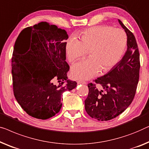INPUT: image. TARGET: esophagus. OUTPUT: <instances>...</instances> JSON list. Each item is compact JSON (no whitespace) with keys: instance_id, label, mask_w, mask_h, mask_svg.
Instances as JSON below:
<instances>
[{"instance_id":"esophagus-1","label":"esophagus","mask_w":149,"mask_h":149,"mask_svg":"<svg viewBox=\"0 0 149 149\" xmlns=\"http://www.w3.org/2000/svg\"><path fill=\"white\" fill-rule=\"evenodd\" d=\"M77 84L79 85V84H86V82L84 81H77Z\"/></svg>"}]
</instances>
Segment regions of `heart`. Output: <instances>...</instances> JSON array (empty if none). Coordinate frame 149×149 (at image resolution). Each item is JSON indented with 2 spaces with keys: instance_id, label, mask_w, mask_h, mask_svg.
<instances>
[{
  "instance_id": "1",
  "label": "heart",
  "mask_w": 149,
  "mask_h": 149,
  "mask_svg": "<svg viewBox=\"0 0 149 149\" xmlns=\"http://www.w3.org/2000/svg\"><path fill=\"white\" fill-rule=\"evenodd\" d=\"M81 41L70 37L66 43V52L70 62L83 58L89 51L90 59L75 64L71 70L73 78L86 79L93 77L100 70L107 72L119 62L127 44L122 29L109 25H97L79 33Z\"/></svg>"
}]
</instances>
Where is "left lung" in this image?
<instances>
[{
  "mask_svg": "<svg viewBox=\"0 0 149 149\" xmlns=\"http://www.w3.org/2000/svg\"><path fill=\"white\" fill-rule=\"evenodd\" d=\"M127 35V49L124 56L107 74L88 84L89 94L85 110L99 121L113 119L131 104L139 80L140 54L134 34L118 19ZM102 87H96V84Z\"/></svg>",
  "mask_w": 149,
  "mask_h": 149,
  "instance_id": "obj_1",
  "label": "left lung"
}]
</instances>
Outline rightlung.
<instances>
[{
    "label": "right lung",
    "mask_w": 149,
    "mask_h": 149,
    "mask_svg": "<svg viewBox=\"0 0 149 149\" xmlns=\"http://www.w3.org/2000/svg\"><path fill=\"white\" fill-rule=\"evenodd\" d=\"M68 38L65 30L46 22L25 28L17 38L11 65L13 93L30 116L53 117L62 107V93L77 87L76 82L67 79Z\"/></svg>",
    "instance_id": "add662e5"
}]
</instances>
